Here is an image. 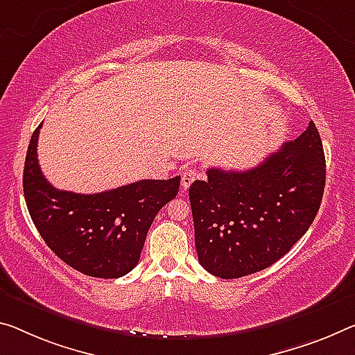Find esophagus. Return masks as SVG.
I'll list each match as a JSON object with an SVG mask.
<instances>
[{
    "mask_svg": "<svg viewBox=\"0 0 355 355\" xmlns=\"http://www.w3.org/2000/svg\"><path fill=\"white\" fill-rule=\"evenodd\" d=\"M200 176V173L195 170V168H189V170H185L182 174V179H181V185L184 190H187L190 187V184H192L196 178Z\"/></svg>",
    "mask_w": 355,
    "mask_h": 355,
    "instance_id": "esophagus-1",
    "label": "esophagus"
}]
</instances>
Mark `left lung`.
Returning a JSON list of instances; mask_svg holds the SVG:
<instances>
[{"mask_svg": "<svg viewBox=\"0 0 355 355\" xmlns=\"http://www.w3.org/2000/svg\"><path fill=\"white\" fill-rule=\"evenodd\" d=\"M189 189L198 261L222 279L268 268L306 233L320 208L325 155L314 122L255 168H209Z\"/></svg>", "mask_w": 355, "mask_h": 355, "instance_id": "8db88e82", "label": "left lung"}]
</instances>
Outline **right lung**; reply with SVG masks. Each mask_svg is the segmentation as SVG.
<instances>
[{"mask_svg": "<svg viewBox=\"0 0 355 355\" xmlns=\"http://www.w3.org/2000/svg\"><path fill=\"white\" fill-rule=\"evenodd\" d=\"M31 136L24 168V195L31 220L57 257L87 276H125L139 261L147 232L168 201L178 195L181 176L143 179L100 193L58 190L37 163V136Z\"/></svg>", "mask_w": 355, "mask_h": 355, "instance_id": "add662e5", "label": "right lung"}]
</instances>
